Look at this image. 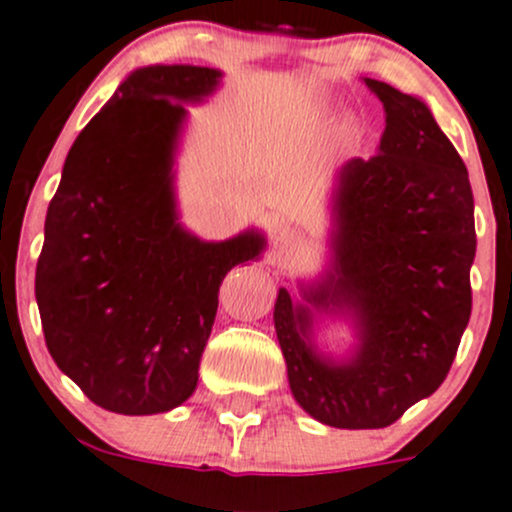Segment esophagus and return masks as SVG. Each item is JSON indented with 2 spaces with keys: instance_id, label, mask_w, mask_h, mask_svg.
<instances>
[{
  "instance_id": "1",
  "label": "esophagus",
  "mask_w": 512,
  "mask_h": 512,
  "mask_svg": "<svg viewBox=\"0 0 512 512\" xmlns=\"http://www.w3.org/2000/svg\"><path fill=\"white\" fill-rule=\"evenodd\" d=\"M294 242H297V232H294V227H289L285 223L272 227V245L285 250V247H292Z\"/></svg>"
}]
</instances>
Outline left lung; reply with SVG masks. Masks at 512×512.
Masks as SVG:
<instances>
[{
    "label": "left lung",
    "mask_w": 512,
    "mask_h": 512,
    "mask_svg": "<svg viewBox=\"0 0 512 512\" xmlns=\"http://www.w3.org/2000/svg\"><path fill=\"white\" fill-rule=\"evenodd\" d=\"M386 111L379 153L342 165L334 188L332 267L280 287L275 329L297 404L334 428H384L446 379L471 319L473 190L461 156L421 98L364 79ZM355 319V354L311 344L313 312Z\"/></svg>",
    "instance_id": "8db88e82"
}]
</instances>
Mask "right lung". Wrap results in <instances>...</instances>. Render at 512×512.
I'll list each match as a JSON object with an SVG mask.
<instances>
[{
	"mask_svg": "<svg viewBox=\"0 0 512 512\" xmlns=\"http://www.w3.org/2000/svg\"><path fill=\"white\" fill-rule=\"evenodd\" d=\"M208 66L136 69L79 133L44 223L36 304L51 359L101 409L163 414L198 386L200 356L257 230L205 242L178 223L173 163L183 103L220 84Z\"/></svg>",
	"mask_w": 512,
	"mask_h": 512,
	"instance_id": "right-lung-1",
	"label": "right lung"
}]
</instances>
